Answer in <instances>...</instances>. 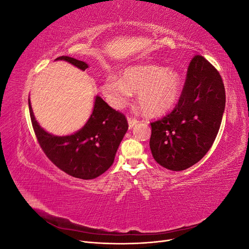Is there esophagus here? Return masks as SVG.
<instances>
[{
    "label": "esophagus",
    "mask_w": 249,
    "mask_h": 249,
    "mask_svg": "<svg viewBox=\"0 0 249 249\" xmlns=\"http://www.w3.org/2000/svg\"><path fill=\"white\" fill-rule=\"evenodd\" d=\"M127 123H129L130 129H132V127H134L135 124H138V120L136 118H133V117H127Z\"/></svg>",
    "instance_id": "obj_1"
}]
</instances>
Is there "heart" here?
Wrapping results in <instances>:
<instances>
[{
  "mask_svg": "<svg viewBox=\"0 0 249 249\" xmlns=\"http://www.w3.org/2000/svg\"><path fill=\"white\" fill-rule=\"evenodd\" d=\"M179 73L157 65H135L123 71L120 79L109 76L102 85L103 94L112 107L122 109L138 92L141 110L158 116L168 112L178 100Z\"/></svg>",
  "mask_w": 249,
  "mask_h": 249,
  "instance_id": "heart-1",
  "label": "heart"
}]
</instances>
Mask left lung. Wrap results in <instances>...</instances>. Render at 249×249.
I'll return each instance as SVG.
<instances>
[{
  "label": "left lung",
  "instance_id": "1",
  "mask_svg": "<svg viewBox=\"0 0 249 249\" xmlns=\"http://www.w3.org/2000/svg\"><path fill=\"white\" fill-rule=\"evenodd\" d=\"M224 107L221 76L207 59L195 56L175 109L150 124L149 147L157 163L180 171L201 160L219 131Z\"/></svg>",
  "mask_w": 249,
  "mask_h": 249
}]
</instances>
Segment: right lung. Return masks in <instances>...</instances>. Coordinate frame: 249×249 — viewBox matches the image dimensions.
<instances>
[{
  "instance_id": "add662e5",
  "label": "right lung",
  "mask_w": 249,
  "mask_h": 249,
  "mask_svg": "<svg viewBox=\"0 0 249 249\" xmlns=\"http://www.w3.org/2000/svg\"><path fill=\"white\" fill-rule=\"evenodd\" d=\"M85 71L88 64L69 56L58 57ZM30 117L44 154L58 168L73 178L92 179L107 171L127 131L125 116L96 95L91 115L81 130L67 136H55L37 123L29 100Z\"/></svg>"
}]
</instances>
